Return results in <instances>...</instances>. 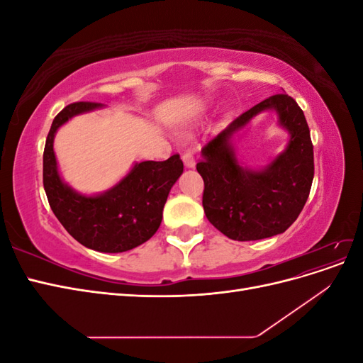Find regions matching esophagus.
I'll return each mask as SVG.
<instances>
[{"label":"esophagus","instance_id":"obj_1","mask_svg":"<svg viewBox=\"0 0 363 363\" xmlns=\"http://www.w3.org/2000/svg\"><path fill=\"white\" fill-rule=\"evenodd\" d=\"M182 159H183V163H184L186 168H195V159H194L191 152H184Z\"/></svg>","mask_w":363,"mask_h":363}]
</instances>
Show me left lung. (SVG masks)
Listing matches in <instances>:
<instances>
[{"label":"left lung","instance_id":"left-lung-1","mask_svg":"<svg viewBox=\"0 0 363 363\" xmlns=\"http://www.w3.org/2000/svg\"><path fill=\"white\" fill-rule=\"evenodd\" d=\"M263 111L276 113L290 138L267 167L251 169L240 160L235 140ZM196 171L204 180V213L227 238L257 240L286 232L303 211L313 180V145L303 111L284 92L267 98L208 142Z\"/></svg>","mask_w":363,"mask_h":363}]
</instances>
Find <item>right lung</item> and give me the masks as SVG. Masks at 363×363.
<instances>
[{"label":"right lung","instance_id":"obj_1","mask_svg":"<svg viewBox=\"0 0 363 363\" xmlns=\"http://www.w3.org/2000/svg\"><path fill=\"white\" fill-rule=\"evenodd\" d=\"M103 107L80 101L54 118L43 150V188L51 211L75 240L100 252H123L147 242L157 232L169 191L183 174V162L179 155L163 162H136L104 192L74 189L60 175L54 138L74 116Z\"/></svg>","mask_w":363,"mask_h":363}]
</instances>
